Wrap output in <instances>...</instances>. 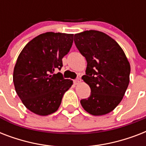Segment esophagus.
<instances>
[{"mask_svg": "<svg viewBox=\"0 0 146 146\" xmlns=\"http://www.w3.org/2000/svg\"><path fill=\"white\" fill-rule=\"evenodd\" d=\"M80 82H81V79H80V78H79V77L76 78V80H73V82H74V83H75L76 85L79 84V83H80Z\"/></svg>", "mask_w": 146, "mask_h": 146, "instance_id": "esophagus-1", "label": "esophagus"}]
</instances>
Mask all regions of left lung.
I'll use <instances>...</instances> for the list:
<instances>
[{
    "instance_id": "obj_1",
    "label": "left lung",
    "mask_w": 146,
    "mask_h": 146,
    "mask_svg": "<svg viewBox=\"0 0 146 146\" xmlns=\"http://www.w3.org/2000/svg\"><path fill=\"white\" fill-rule=\"evenodd\" d=\"M74 42L86 57L87 67L82 79L91 95L80 103L88 113L104 115L120 104L129 82L130 65L118 43L107 34L89 30L74 35Z\"/></svg>"
}]
</instances>
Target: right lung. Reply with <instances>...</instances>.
I'll return each instance as SVG.
<instances>
[{"label":"right lung","mask_w":146,"mask_h":146,"mask_svg":"<svg viewBox=\"0 0 146 146\" xmlns=\"http://www.w3.org/2000/svg\"><path fill=\"white\" fill-rule=\"evenodd\" d=\"M73 34L45 33L27 43L13 70L15 89L27 109L47 116L57 111L64 94L73 85L60 73L62 58L70 50Z\"/></svg>","instance_id":"right-lung-1"}]
</instances>
